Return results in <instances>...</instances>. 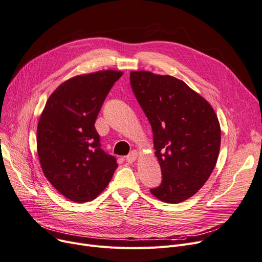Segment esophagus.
Returning a JSON list of instances; mask_svg holds the SVG:
<instances>
[{
	"label": "esophagus",
	"instance_id": "1",
	"mask_svg": "<svg viewBox=\"0 0 262 262\" xmlns=\"http://www.w3.org/2000/svg\"><path fill=\"white\" fill-rule=\"evenodd\" d=\"M137 157H138V152L133 150L127 157H125V161H127L128 163H132V162L137 160Z\"/></svg>",
	"mask_w": 262,
	"mask_h": 262
}]
</instances>
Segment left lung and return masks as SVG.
<instances>
[{"label":"left lung","instance_id":"1","mask_svg":"<svg viewBox=\"0 0 262 262\" xmlns=\"http://www.w3.org/2000/svg\"><path fill=\"white\" fill-rule=\"evenodd\" d=\"M135 98L147 117L162 182L150 192L166 203L187 200L212 174L221 125L212 106L186 83L150 72L130 73Z\"/></svg>","mask_w":262,"mask_h":262}]
</instances>
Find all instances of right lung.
<instances>
[{
  "mask_svg": "<svg viewBox=\"0 0 262 262\" xmlns=\"http://www.w3.org/2000/svg\"><path fill=\"white\" fill-rule=\"evenodd\" d=\"M122 75L100 71L73 77L49 97L37 124V154L46 179L67 199L91 201L117 169L101 148L95 122L110 90Z\"/></svg>",
  "mask_w": 262,
  "mask_h": 262,
  "instance_id": "right-lung-1",
  "label": "right lung"
}]
</instances>
